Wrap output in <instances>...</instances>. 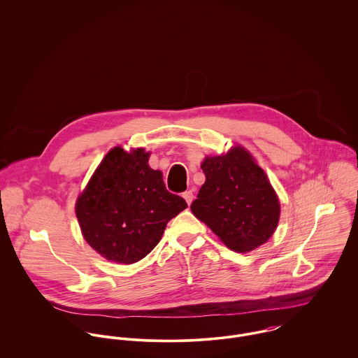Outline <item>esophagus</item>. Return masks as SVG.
<instances>
[{"instance_id": "1", "label": "esophagus", "mask_w": 358, "mask_h": 358, "mask_svg": "<svg viewBox=\"0 0 358 358\" xmlns=\"http://www.w3.org/2000/svg\"><path fill=\"white\" fill-rule=\"evenodd\" d=\"M182 196L187 200V203H188V206H189V204L192 203V200H194V192H192V191H185V192L182 194Z\"/></svg>"}]
</instances>
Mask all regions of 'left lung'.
Returning a JSON list of instances; mask_svg holds the SVG:
<instances>
[{
  "label": "left lung",
  "instance_id": "8db88e82",
  "mask_svg": "<svg viewBox=\"0 0 358 358\" xmlns=\"http://www.w3.org/2000/svg\"><path fill=\"white\" fill-rule=\"evenodd\" d=\"M206 181L191 204L222 243L238 252L266 243L276 231L280 203L265 171L243 147L201 163Z\"/></svg>",
  "mask_w": 358,
  "mask_h": 358
}]
</instances>
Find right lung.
I'll return each instance as SVG.
<instances>
[{"label": "right lung", "mask_w": 358, "mask_h": 358, "mask_svg": "<svg viewBox=\"0 0 358 358\" xmlns=\"http://www.w3.org/2000/svg\"><path fill=\"white\" fill-rule=\"evenodd\" d=\"M150 152L113 148L99 164L76 204L80 231L106 259L134 264L159 243L167 222L188 207L170 194Z\"/></svg>", "instance_id": "1"}]
</instances>
